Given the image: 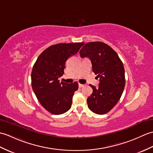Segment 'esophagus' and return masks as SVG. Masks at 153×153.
<instances>
[{
	"instance_id": "esophagus-1",
	"label": "esophagus",
	"mask_w": 153,
	"mask_h": 153,
	"mask_svg": "<svg viewBox=\"0 0 153 153\" xmlns=\"http://www.w3.org/2000/svg\"><path fill=\"white\" fill-rule=\"evenodd\" d=\"M85 85H83V84H81V83H79V87H80V88H82V87H84Z\"/></svg>"
}]
</instances>
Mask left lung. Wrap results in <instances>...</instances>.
<instances>
[{
	"mask_svg": "<svg viewBox=\"0 0 153 153\" xmlns=\"http://www.w3.org/2000/svg\"><path fill=\"white\" fill-rule=\"evenodd\" d=\"M91 61L93 71L100 78L99 87L89 85L93 93L87 99L89 108L97 114L110 111L118 102L125 87V70L118 54L100 41L86 43L79 51Z\"/></svg>",
	"mask_w": 153,
	"mask_h": 153,
	"instance_id": "8db88e82",
	"label": "left lung"
}]
</instances>
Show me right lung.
Listing matches in <instances>:
<instances>
[{
	"label": "right lung",
	"mask_w": 153,
	"mask_h": 153,
	"mask_svg": "<svg viewBox=\"0 0 153 153\" xmlns=\"http://www.w3.org/2000/svg\"><path fill=\"white\" fill-rule=\"evenodd\" d=\"M84 43H58L51 45L39 56L31 71V85L41 105L53 114H62L71 108L78 83L60 82L64 74L65 63L76 54Z\"/></svg>",
	"instance_id": "right-lung-1"
}]
</instances>
